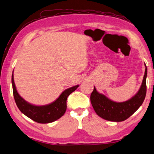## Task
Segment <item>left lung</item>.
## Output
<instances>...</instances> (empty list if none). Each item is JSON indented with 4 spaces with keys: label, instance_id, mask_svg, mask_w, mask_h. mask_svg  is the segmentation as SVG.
Instances as JSON below:
<instances>
[{
    "label": "left lung",
    "instance_id": "obj_1",
    "mask_svg": "<svg viewBox=\"0 0 154 154\" xmlns=\"http://www.w3.org/2000/svg\"><path fill=\"white\" fill-rule=\"evenodd\" d=\"M147 67L143 82L137 93L131 99L123 103H116L105 96L98 93L95 87L91 95V102L96 113L104 119L115 122L123 121L140 108L146 95Z\"/></svg>",
    "mask_w": 154,
    "mask_h": 154
}]
</instances>
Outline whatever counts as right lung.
Masks as SVG:
<instances>
[{"instance_id":"add662e5","label":"right lung","mask_w":154,"mask_h":154,"mask_svg":"<svg viewBox=\"0 0 154 154\" xmlns=\"http://www.w3.org/2000/svg\"><path fill=\"white\" fill-rule=\"evenodd\" d=\"M12 85L14 98L17 107L25 115L39 123H51L62 117L67 108L66 101L68 96L79 86V85H76L65 90L60 97L51 104L43 106H35L25 101L17 92L14 82L13 74H12Z\"/></svg>"}]
</instances>
